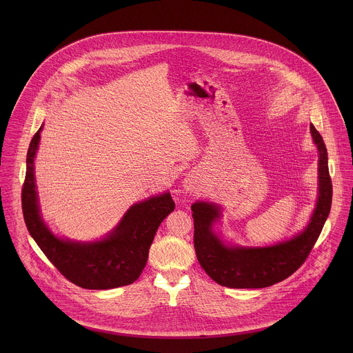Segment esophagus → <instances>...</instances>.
I'll list each match as a JSON object with an SVG mask.
<instances>
[{"label": "esophagus", "mask_w": 353, "mask_h": 353, "mask_svg": "<svg viewBox=\"0 0 353 353\" xmlns=\"http://www.w3.org/2000/svg\"><path fill=\"white\" fill-rule=\"evenodd\" d=\"M200 186L199 176L196 174H188V176L183 179V188L186 192H194Z\"/></svg>", "instance_id": "1"}]
</instances>
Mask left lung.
I'll return each mask as SVG.
<instances>
[{"label": "left lung", "mask_w": 353, "mask_h": 353, "mask_svg": "<svg viewBox=\"0 0 353 353\" xmlns=\"http://www.w3.org/2000/svg\"><path fill=\"white\" fill-rule=\"evenodd\" d=\"M310 130L319 152V193L310 223L292 239L269 248L227 246L212 230L213 223L221 216L220 208L203 201L192 205L197 259L217 284L228 288L270 287L295 273L312 250L332 208L333 186L323 139L312 123Z\"/></svg>", "instance_id": "obj_1"}]
</instances>
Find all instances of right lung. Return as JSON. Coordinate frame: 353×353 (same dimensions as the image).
<instances>
[{"label":"right lung","instance_id":"add662e5","mask_svg":"<svg viewBox=\"0 0 353 353\" xmlns=\"http://www.w3.org/2000/svg\"><path fill=\"white\" fill-rule=\"evenodd\" d=\"M41 130L27 152V171L21 190L23 216L28 232L51 263L70 283L85 290H111L134 283L143 273L154 234L175 208L170 193L134 203L104 239L91 243L57 238L43 223L34 175V159Z\"/></svg>","mask_w":353,"mask_h":353}]
</instances>
